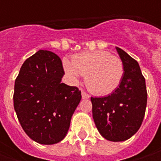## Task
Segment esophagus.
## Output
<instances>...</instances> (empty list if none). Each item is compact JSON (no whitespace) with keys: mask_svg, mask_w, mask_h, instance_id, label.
<instances>
[{"mask_svg":"<svg viewBox=\"0 0 161 161\" xmlns=\"http://www.w3.org/2000/svg\"><path fill=\"white\" fill-rule=\"evenodd\" d=\"M81 96H82V98H89L90 97L88 93H86L83 90H81Z\"/></svg>","mask_w":161,"mask_h":161,"instance_id":"esophagus-1","label":"esophagus"}]
</instances>
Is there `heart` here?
Returning <instances> with one entry per match:
<instances>
[{"label": "heart", "mask_w": 161, "mask_h": 161, "mask_svg": "<svg viewBox=\"0 0 161 161\" xmlns=\"http://www.w3.org/2000/svg\"><path fill=\"white\" fill-rule=\"evenodd\" d=\"M64 67L74 80L85 75L88 89L97 95H108L116 90L124 76V64L119 57L107 51L78 53L72 63L64 60Z\"/></svg>", "instance_id": "b5f03b06"}]
</instances>
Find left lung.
Listing matches in <instances>:
<instances>
[{
    "label": "left lung",
    "instance_id": "obj_1",
    "mask_svg": "<svg viewBox=\"0 0 161 161\" xmlns=\"http://www.w3.org/2000/svg\"><path fill=\"white\" fill-rule=\"evenodd\" d=\"M124 64L119 87L110 95L92 97V116L105 139L122 142L129 139L142 125L147 105V90L138 63L116 47Z\"/></svg>",
    "mask_w": 161,
    "mask_h": 161
}]
</instances>
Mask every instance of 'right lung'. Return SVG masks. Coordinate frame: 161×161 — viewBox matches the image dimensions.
<instances>
[{
	"label": "right lung",
	"mask_w": 161,
	"mask_h": 161,
	"mask_svg": "<svg viewBox=\"0 0 161 161\" xmlns=\"http://www.w3.org/2000/svg\"><path fill=\"white\" fill-rule=\"evenodd\" d=\"M64 74L56 53L39 50L22 64L15 80L14 109L24 132L41 144L61 142L81 98L77 87L62 83Z\"/></svg>",
	"instance_id": "obj_1"
}]
</instances>
